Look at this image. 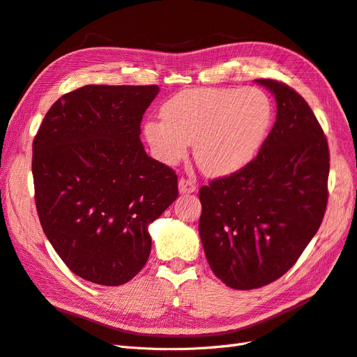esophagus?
I'll return each instance as SVG.
<instances>
[{"instance_id":"1","label":"esophagus","mask_w":357,"mask_h":357,"mask_svg":"<svg viewBox=\"0 0 357 357\" xmlns=\"http://www.w3.org/2000/svg\"><path fill=\"white\" fill-rule=\"evenodd\" d=\"M178 190L183 195H188V193H193L197 190V185L192 180H186V178H180L178 181Z\"/></svg>"}]
</instances>
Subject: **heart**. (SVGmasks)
I'll use <instances>...</instances> for the list:
<instances>
[{
    "label": "heart",
    "mask_w": 357,
    "mask_h": 357,
    "mask_svg": "<svg viewBox=\"0 0 357 357\" xmlns=\"http://www.w3.org/2000/svg\"><path fill=\"white\" fill-rule=\"evenodd\" d=\"M160 121L144 123L155 156L176 165L195 144L198 167L210 176H228L250 162L273 123V102L256 88H195L162 105Z\"/></svg>",
    "instance_id": "heart-1"
}]
</instances>
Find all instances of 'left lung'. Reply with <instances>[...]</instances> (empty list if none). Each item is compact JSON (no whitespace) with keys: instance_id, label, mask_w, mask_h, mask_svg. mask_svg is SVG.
<instances>
[{"instance_id":"obj_1","label":"left lung","mask_w":357,"mask_h":357,"mask_svg":"<svg viewBox=\"0 0 357 357\" xmlns=\"http://www.w3.org/2000/svg\"><path fill=\"white\" fill-rule=\"evenodd\" d=\"M274 95L275 123L257 156L199 189V236L214 275L232 289L286 274L320 228L329 149L307 101L287 84L257 79Z\"/></svg>"}]
</instances>
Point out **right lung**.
I'll return each instance as SVG.
<instances>
[{"instance_id": "1", "label": "right lung", "mask_w": 357, "mask_h": 357, "mask_svg": "<svg viewBox=\"0 0 357 357\" xmlns=\"http://www.w3.org/2000/svg\"><path fill=\"white\" fill-rule=\"evenodd\" d=\"M153 86L88 84L50 107L32 143L36 205L71 271L121 286L146 265L149 225L176 201L177 176L147 156L139 123Z\"/></svg>"}]
</instances>
